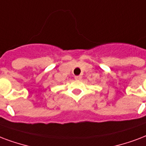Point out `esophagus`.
<instances>
[{
	"instance_id": "esophagus-1",
	"label": "esophagus",
	"mask_w": 146,
	"mask_h": 146,
	"mask_svg": "<svg viewBox=\"0 0 146 146\" xmlns=\"http://www.w3.org/2000/svg\"><path fill=\"white\" fill-rule=\"evenodd\" d=\"M81 78H82V76H81L80 75L75 76V79L76 80H81Z\"/></svg>"
}]
</instances>
